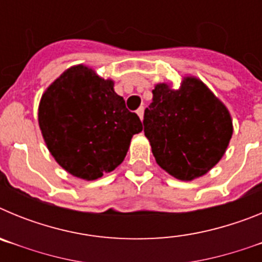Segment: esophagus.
<instances>
[{
    "label": "esophagus",
    "instance_id": "obj_1",
    "mask_svg": "<svg viewBox=\"0 0 262 262\" xmlns=\"http://www.w3.org/2000/svg\"><path fill=\"white\" fill-rule=\"evenodd\" d=\"M136 114H138L139 118L143 120V117H144V107H143V106L142 107H139L138 110H136Z\"/></svg>",
    "mask_w": 262,
    "mask_h": 262
}]
</instances>
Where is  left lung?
<instances>
[{
  "mask_svg": "<svg viewBox=\"0 0 262 262\" xmlns=\"http://www.w3.org/2000/svg\"><path fill=\"white\" fill-rule=\"evenodd\" d=\"M144 111V135L156 163L181 181L206 174L232 138L230 111L200 78L186 76L178 89L157 84Z\"/></svg>",
  "mask_w": 262,
  "mask_h": 262,
  "instance_id": "1",
  "label": "left lung"
}]
</instances>
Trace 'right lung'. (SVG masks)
<instances>
[{"label":"right lung","mask_w":262,"mask_h":262,"mask_svg":"<svg viewBox=\"0 0 262 262\" xmlns=\"http://www.w3.org/2000/svg\"><path fill=\"white\" fill-rule=\"evenodd\" d=\"M38 120L53 159L86 181L120 165L133 136L143 129L138 115L114 92V81L82 64L67 69L47 88Z\"/></svg>","instance_id":"obj_1"}]
</instances>
